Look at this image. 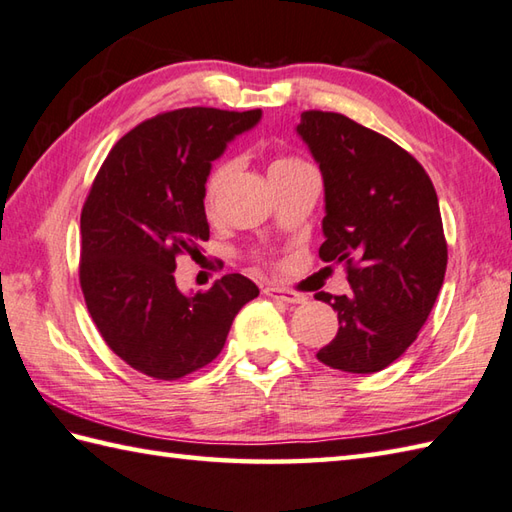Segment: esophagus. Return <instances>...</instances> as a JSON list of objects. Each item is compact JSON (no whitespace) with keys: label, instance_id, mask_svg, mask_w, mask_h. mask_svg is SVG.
<instances>
[{"label":"esophagus","instance_id":"obj_1","mask_svg":"<svg viewBox=\"0 0 512 512\" xmlns=\"http://www.w3.org/2000/svg\"><path fill=\"white\" fill-rule=\"evenodd\" d=\"M264 295L270 299H277V301H284V303H306V295L297 290H290V288H281V286H266L264 288Z\"/></svg>","mask_w":512,"mask_h":512}]
</instances>
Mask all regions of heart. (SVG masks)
Instances as JSON below:
<instances>
[{"label": "heart", "mask_w": 512, "mask_h": 512, "mask_svg": "<svg viewBox=\"0 0 512 512\" xmlns=\"http://www.w3.org/2000/svg\"><path fill=\"white\" fill-rule=\"evenodd\" d=\"M297 167H306V162H303L297 156H281L273 162V165H270V176H273V173L297 169ZM233 171H235V165L231 160L220 162V165L213 167V171L209 173V178H206V182H204V204L206 206H213L215 200L220 198L224 184L228 182V178L233 176Z\"/></svg>", "instance_id": "b5f03b06"}]
</instances>
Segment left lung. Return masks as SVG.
<instances>
[{
  "instance_id": "1",
  "label": "left lung",
  "mask_w": 512,
  "mask_h": 512,
  "mask_svg": "<svg viewBox=\"0 0 512 512\" xmlns=\"http://www.w3.org/2000/svg\"><path fill=\"white\" fill-rule=\"evenodd\" d=\"M325 184L321 262L343 264L350 295L319 292L339 332L317 358L352 374L380 372L429 319L447 270L438 195L429 173L394 140L336 112L297 125Z\"/></svg>"
}]
</instances>
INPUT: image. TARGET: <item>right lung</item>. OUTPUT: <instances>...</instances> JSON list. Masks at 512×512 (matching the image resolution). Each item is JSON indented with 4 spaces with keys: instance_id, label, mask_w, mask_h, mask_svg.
Here are the masks:
<instances>
[{
    "instance_id": "obj_1",
    "label": "right lung",
    "mask_w": 512,
    "mask_h": 512,
    "mask_svg": "<svg viewBox=\"0 0 512 512\" xmlns=\"http://www.w3.org/2000/svg\"><path fill=\"white\" fill-rule=\"evenodd\" d=\"M262 112L182 107L147 118L112 147L81 211L79 281L107 347L136 372L178 380L222 352L235 314L259 295L244 275L182 295L180 255L209 239L204 182L228 140Z\"/></svg>"
}]
</instances>
